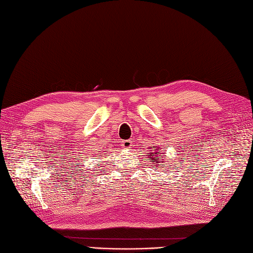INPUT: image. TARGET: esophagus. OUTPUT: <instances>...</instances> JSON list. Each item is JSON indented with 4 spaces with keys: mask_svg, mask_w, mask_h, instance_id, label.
<instances>
[{
    "mask_svg": "<svg viewBox=\"0 0 253 253\" xmlns=\"http://www.w3.org/2000/svg\"><path fill=\"white\" fill-rule=\"evenodd\" d=\"M121 147L125 148V149H130L132 148V142L130 139H126V141H122L121 142Z\"/></svg>",
    "mask_w": 253,
    "mask_h": 253,
    "instance_id": "1",
    "label": "esophagus"
}]
</instances>
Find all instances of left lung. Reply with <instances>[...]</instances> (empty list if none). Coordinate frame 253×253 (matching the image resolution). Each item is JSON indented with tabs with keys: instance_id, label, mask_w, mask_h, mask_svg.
<instances>
[{
	"instance_id": "obj_1",
	"label": "left lung",
	"mask_w": 253,
	"mask_h": 253,
	"mask_svg": "<svg viewBox=\"0 0 253 253\" xmlns=\"http://www.w3.org/2000/svg\"><path fill=\"white\" fill-rule=\"evenodd\" d=\"M150 148H153V153H150V155H147V156H150V159H151V164H157V162H158V164H162V161H159V158H157V157L158 156H164V155H161V149L159 148V147H157V146H151ZM160 166H164V165H160Z\"/></svg>"
}]
</instances>
